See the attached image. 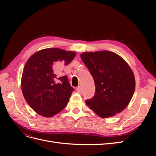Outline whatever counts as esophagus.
I'll return each instance as SVG.
<instances>
[{
    "instance_id": "34e87169",
    "label": "esophagus",
    "mask_w": 156,
    "mask_h": 156,
    "mask_svg": "<svg viewBox=\"0 0 156 156\" xmlns=\"http://www.w3.org/2000/svg\"><path fill=\"white\" fill-rule=\"evenodd\" d=\"M76 91H77V93L81 94V87H77V88H76Z\"/></svg>"
}]
</instances>
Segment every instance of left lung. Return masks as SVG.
I'll return each mask as SVG.
<instances>
[{"label":"left lung","instance_id":"1","mask_svg":"<svg viewBox=\"0 0 156 156\" xmlns=\"http://www.w3.org/2000/svg\"><path fill=\"white\" fill-rule=\"evenodd\" d=\"M81 58L93 77L94 96L87 105L101 118L115 116L129 105L135 89L133 71L126 61L108 51L84 52Z\"/></svg>","mask_w":156,"mask_h":156}]
</instances>
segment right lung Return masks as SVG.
<instances>
[{
  "label": "right lung",
  "instance_id": "1",
  "mask_svg": "<svg viewBox=\"0 0 156 156\" xmlns=\"http://www.w3.org/2000/svg\"><path fill=\"white\" fill-rule=\"evenodd\" d=\"M76 53L59 48H47L31 55L24 67L21 90L26 101L37 114L49 118L66 106L73 91L68 77H58L53 68L67 66Z\"/></svg>",
  "mask_w": 156,
  "mask_h": 156
}]
</instances>
